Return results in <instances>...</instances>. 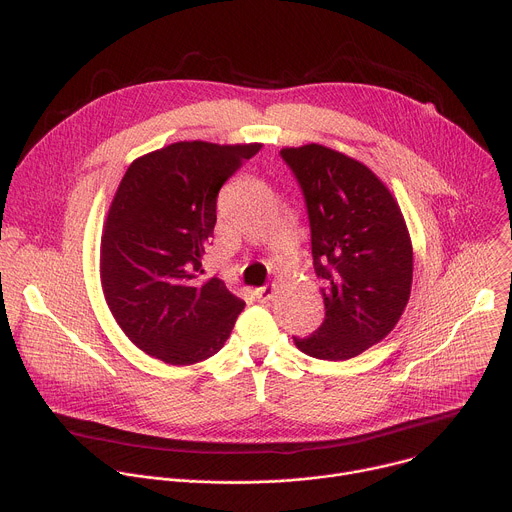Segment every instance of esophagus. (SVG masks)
<instances>
[{"label": "esophagus", "mask_w": 512, "mask_h": 512, "mask_svg": "<svg viewBox=\"0 0 512 512\" xmlns=\"http://www.w3.org/2000/svg\"><path fill=\"white\" fill-rule=\"evenodd\" d=\"M253 294H255L257 302H269L275 296V287L273 285H263V287H257Z\"/></svg>", "instance_id": "34e87169"}]
</instances>
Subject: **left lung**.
I'll list each match as a JSON object with an SVG mask.
<instances>
[{
    "label": "left lung",
    "mask_w": 512,
    "mask_h": 512,
    "mask_svg": "<svg viewBox=\"0 0 512 512\" xmlns=\"http://www.w3.org/2000/svg\"><path fill=\"white\" fill-rule=\"evenodd\" d=\"M281 160L304 194L324 322L296 346L322 360H348L381 342L411 294L413 251L387 186L360 162L324 145L285 148Z\"/></svg>",
    "instance_id": "8db88e82"
}]
</instances>
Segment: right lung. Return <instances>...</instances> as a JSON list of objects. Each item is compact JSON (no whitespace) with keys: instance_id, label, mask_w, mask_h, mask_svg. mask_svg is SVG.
Listing matches in <instances>:
<instances>
[{"instance_id":"1","label":"right lung","mask_w":512,"mask_h":512,"mask_svg":"<svg viewBox=\"0 0 512 512\" xmlns=\"http://www.w3.org/2000/svg\"><path fill=\"white\" fill-rule=\"evenodd\" d=\"M261 143L178 141L135 160L101 239L107 304L129 340L168 364H194L231 336L245 302L221 277L200 281L223 184Z\"/></svg>"}]
</instances>
